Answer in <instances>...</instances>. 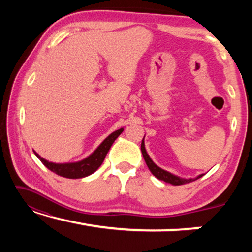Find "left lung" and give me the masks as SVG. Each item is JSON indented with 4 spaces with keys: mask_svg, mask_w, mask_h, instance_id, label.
<instances>
[{
    "mask_svg": "<svg viewBox=\"0 0 252 252\" xmlns=\"http://www.w3.org/2000/svg\"><path fill=\"white\" fill-rule=\"evenodd\" d=\"M143 140H144V138H143ZM143 140H142V143H141V152L143 155L144 161H146V163L148 165L149 170L151 171V173L156 178L159 179V180H162V181L168 182V183H171V185H173V186H181V185H185V183H189L191 181L197 180V179L201 178L203 176V174H200V176H198L195 179H182V178H179L177 176H174V174L170 173L168 171H165V170H163V169L159 168L157 164H155V162L151 160V158L149 157V155L147 153L146 148H144Z\"/></svg>",
    "mask_w": 252,
    "mask_h": 252,
    "instance_id": "8db88e82",
    "label": "left lung"
}]
</instances>
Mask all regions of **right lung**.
I'll list each match as a JSON object with an SVG mask.
<instances>
[{
  "label": "right lung",
  "mask_w": 252,
  "mask_h": 252,
  "mask_svg": "<svg viewBox=\"0 0 252 252\" xmlns=\"http://www.w3.org/2000/svg\"><path fill=\"white\" fill-rule=\"evenodd\" d=\"M123 127L114 131L113 133H111L108 138H106L103 142H102L96 150L92 153L91 156L85 158L84 160L74 162V163H53V162H49L44 160L43 158H41L36 152L35 156L39 158L42 163H43L46 168L51 171L59 174V176L69 178V179H80L84 178L95 172L99 169L102 162L104 161V158L106 153L109 152L111 146L113 142L116 141V139L119 135L122 133Z\"/></svg>",
  "instance_id": "obj_1"
}]
</instances>
